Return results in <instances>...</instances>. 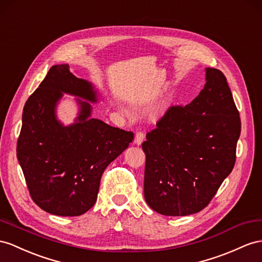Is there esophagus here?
<instances>
[{
	"instance_id": "1",
	"label": "esophagus",
	"mask_w": 262,
	"mask_h": 262,
	"mask_svg": "<svg viewBox=\"0 0 262 262\" xmlns=\"http://www.w3.org/2000/svg\"><path fill=\"white\" fill-rule=\"evenodd\" d=\"M144 138H145V134H144V132L139 130V132H137V133H136V135H135V140H134V143H135L136 145H140V144L143 143Z\"/></svg>"
}]
</instances>
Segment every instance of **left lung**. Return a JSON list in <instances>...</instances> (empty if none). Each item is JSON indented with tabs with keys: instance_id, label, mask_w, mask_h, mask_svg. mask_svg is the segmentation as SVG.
Instances as JSON below:
<instances>
[{
	"instance_id": "left-lung-1",
	"label": "left lung",
	"mask_w": 262,
	"mask_h": 262,
	"mask_svg": "<svg viewBox=\"0 0 262 262\" xmlns=\"http://www.w3.org/2000/svg\"><path fill=\"white\" fill-rule=\"evenodd\" d=\"M206 85L187 105H171L146 134L144 196L164 216L206 208L233 169L241 122L224 73L206 70Z\"/></svg>"
}]
</instances>
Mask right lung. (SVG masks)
<instances>
[{
	"label": "right lung",
	"mask_w": 262,
	"mask_h": 262,
	"mask_svg": "<svg viewBox=\"0 0 262 262\" xmlns=\"http://www.w3.org/2000/svg\"><path fill=\"white\" fill-rule=\"evenodd\" d=\"M62 92L96 102L92 85L69 65L52 66L24 105L16 155L33 201L49 213L73 217L96 203L104 170L133 142L134 133L90 118L86 102H79L76 123L62 126L54 112Z\"/></svg>",
	"instance_id": "add662e5"
}]
</instances>
